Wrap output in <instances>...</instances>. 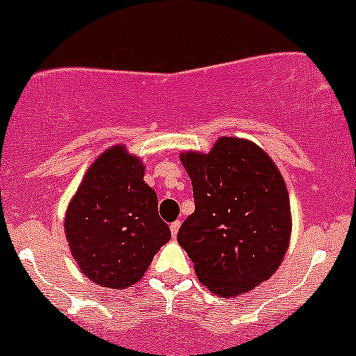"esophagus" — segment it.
<instances>
[{
  "instance_id": "esophagus-1",
  "label": "esophagus",
  "mask_w": 356,
  "mask_h": 356,
  "mask_svg": "<svg viewBox=\"0 0 356 356\" xmlns=\"http://www.w3.org/2000/svg\"><path fill=\"white\" fill-rule=\"evenodd\" d=\"M179 227H181V222H179V220H175V222L170 224V233H172V236H174V238L177 236Z\"/></svg>"
}]
</instances>
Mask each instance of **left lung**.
Instances as JSON below:
<instances>
[{"label": "left lung", "instance_id": "1", "mask_svg": "<svg viewBox=\"0 0 356 356\" xmlns=\"http://www.w3.org/2000/svg\"><path fill=\"white\" fill-rule=\"evenodd\" d=\"M179 158L195 193L179 245L212 294H247L273 277L291 243L284 177L270 154L240 137H219L209 153L182 151Z\"/></svg>", "mask_w": 356, "mask_h": 356}]
</instances>
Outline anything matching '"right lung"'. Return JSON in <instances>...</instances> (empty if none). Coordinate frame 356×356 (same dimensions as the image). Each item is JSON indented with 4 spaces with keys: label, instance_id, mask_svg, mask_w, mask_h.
<instances>
[{
    "label": "right lung",
    "instance_id": "add662e5",
    "mask_svg": "<svg viewBox=\"0 0 356 356\" xmlns=\"http://www.w3.org/2000/svg\"><path fill=\"white\" fill-rule=\"evenodd\" d=\"M144 168L123 144L111 146L88 167L65 210L72 257L86 278L106 289L122 291L140 282L170 240Z\"/></svg>",
    "mask_w": 356,
    "mask_h": 356
}]
</instances>
